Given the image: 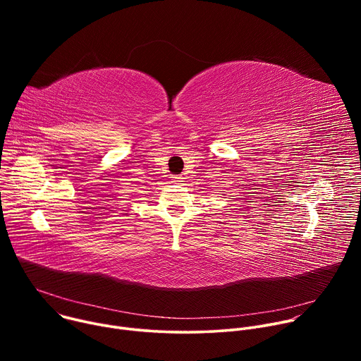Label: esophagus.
<instances>
[{
	"label": "esophagus",
	"instance_id": "obj_1",
	"mask_svg": "<svg viewBox=\"0 0 361 361\" xmlns=\"http://www.w3.org/2000/svg\"><path fill=\"white\" fill-rule=\"evenodd\" d=\"M181 181H183V177H181V176H174V177H173V183L180 184Z\"/></svg>",
	"mask_w": 361,
	"mask_h": 361
}]
</instances>
